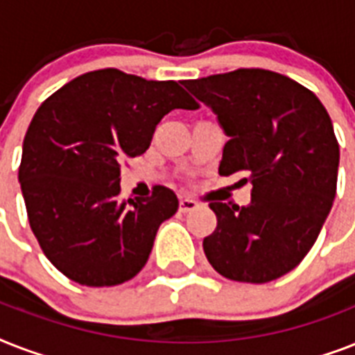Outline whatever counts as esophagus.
Here are the masks:
<instances>
[{"label": "esophagus", "mask_w": 355, "mask_h": 355, "mask_svg": "<svg viewBox=\"0 0 355 355\" xmlns=\"http://www.w3.org/2000/svg\"><path fill=\"white\" fill-rule=\"evenodd\" d=\"M197 208V202L191 199H180V211L182 214H186V211H191Z\"/></svg>", "instance_id": "34e87169"}]
</instances>
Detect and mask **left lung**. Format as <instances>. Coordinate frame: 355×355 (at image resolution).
I'll list each match as a JSON object with an SVG mask.
<instances>
[{
  "label": "left lung",
  "instance_id": "8db88e82",
  "mask_svg": "<svg viewBox=\"0 0 355 355\" xmlns=\"http://www.w3.org/2000/svg\"><path fill=\"white\" fill-rule=\"evenodd\" d=\"M216 112L228 141L219 175L245 171L248 206L210 202L217 228L202 241L228 280L265 284L313 247L337 191L339 144L313 92L269 69L243 68L182 83Z\"/></svg>",
  "mask_w": 355,
  "mask_h": 355
}]
</instances>
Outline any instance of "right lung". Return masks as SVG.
I'll return each mask as SVG.
<instances>
[{"instance_id": "right-lung-1", "label": "right lung", "mask_w": 355, "mask_h": 355, "mask_svg": "<svg viewBox=\"0 0 355 355\" xmlns=\"http://www.w3.org/2000/svg\"><path fill=\"white\" fill-rule=\"evenodd\" d=\"M199 103L175 80L107 68L69 80L36 110L24 138L18 180L33 234L69 280L118 286L144 269L177 195L156 186L119 199L123 162L144 155L160 119Z\"/></svg>"}]
</instances>
